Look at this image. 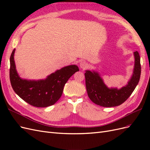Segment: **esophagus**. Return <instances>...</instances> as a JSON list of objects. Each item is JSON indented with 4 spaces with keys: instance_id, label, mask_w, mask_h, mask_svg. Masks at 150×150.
Listing matches in <instances>:
<instances>
[{
    "instance_id": "esophagus-1",
    "label": "esophagus",
    "mask_w": 150,
    "mask_h": 150,
    "mask_svg": "<svg viewBox=\"0 0 150 150\" xmlns=\"http://www.w3.org/2000/svg\"><path fill=\"white\" fill-rule=\"evenodd\" d=\"M79 66H80L81 69H86V68H88V64H87V62H85V61H81L80 62V64H79Z\"/></svg>"
}]
</instances>
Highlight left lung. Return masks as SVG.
Here are the masks:
<instances>
[{
  "label": "left lung",
  "mask_w": 150,
  "mask_h": 150,
  "mask_svg": "<svg viewBox=\"0 0 150 150\" xmlns=\"http://www.w3.org/2000/svg\"><path fill=\"white\" fill-rule=\"evenodd\" d=\"M135 58L133 74L128 84L120 89L108 88L96 72L86 71V87L89 99L94 103L103 107L121 105L131 96L137 84L141 75L140 56L138 51L134 52Z\"/></svg>",
  "instance_id": "1"
}]
</instances>
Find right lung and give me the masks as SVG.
Wrapping results in <instances>:
<instances>
[{
    "label": "right lung",
    "mask_w": 150,
    "mask_h": 150,
    "mask_svg": "<svg viewBox=\"0 0 150 150\" xmlns=\"http://www.w3.org/2000/svg\"><path fill=\"white\" fill-rule=\"evenodd\" d=\"M15 49L10 57V81L15 93L30 105L45 108L53 105L59 98L67 81L76 72L79 71L76 65H71L57 70L44 80L28 81L18 75L13 59Z\"/></svg>",
    "instance_id": "obj_1"
}]
</instances>
